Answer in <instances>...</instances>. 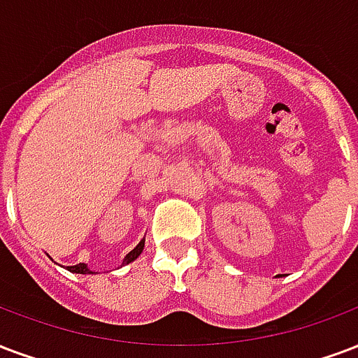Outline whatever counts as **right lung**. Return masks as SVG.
<instances>
[{"label":"right lung","instance_id":"obj_1","mask_svg":"<svg viewBox=\"0 0 358 358\" xmlns=\"http://www.w3.org/2000/svg\"><path fill=\"white\" fill-rule=\"evenodd\" d=\"M144 243H145V239L140 241L138 245L134 246L131 252L127 254L125 258H123V264H121V266H127V264H131V262L136 260L140 254H142V250H144ZM68 271H71V273H79V275H92V273H96V271H92L91 267L87 266V264H78V266H70V267H68Z\"/></svg>","mask_w":358,"mask_h":358}]
</instances>
